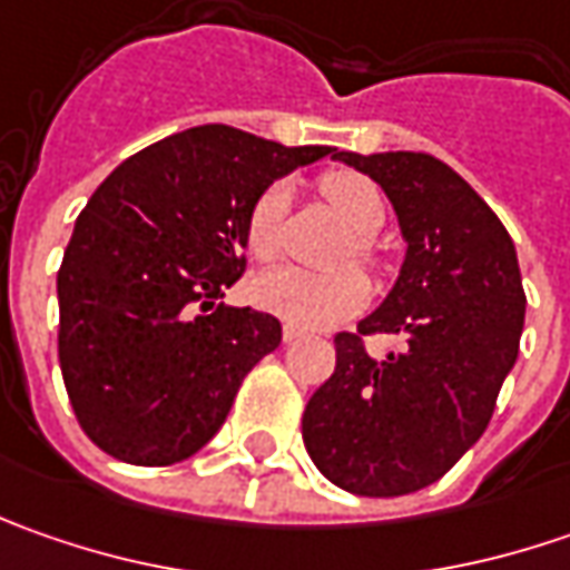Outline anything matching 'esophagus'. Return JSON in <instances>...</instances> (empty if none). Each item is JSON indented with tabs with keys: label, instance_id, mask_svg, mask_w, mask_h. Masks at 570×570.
I'll use <instances>...</instances> for the list:
<instances>
[{
	"label": "esophagus",
	"instance_id": "obj_1",
	"mask_svg": "<svg viewBox=\"0 0 570 570\" xmlns=\"http://www.w3.org/2000/svg\"><path fill=\"white\" fill-rule=\"evenodd\" d=\"M301 336H304V330H301V326H295V323H285V326H282V340L285 342H295V340H301Z\"/></svg>",
	"mask_w": 570,
	"mask_h": 570
}]
</instances>
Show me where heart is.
Segmentation results:
<instances>
[{"mask_svg": "<svg viewBox=\"0 0 570 570\" xmlns=\"http://www.w3.org/2000/svg\"><path fill=\"white\" fill-rule=\"evenodd\" d=\"M323 206L352 230L336 253V263L355 259L364 269H377V250L371 234L383 228L386 206L381 189L358 170H330L317 180ZM288 187H266L247 212L244 247L256 263H273L282 253V228L288 212ZM253 301L301 330H320L345 317H355L367 304V278L355 269L333 273H304V269H275L253 282Z\"/></svg>", "mask_w": 570, "mask_h": 570, "instance_id": "heart-1", "label": "heart"}]
</instances>
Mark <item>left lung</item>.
Here are the masks:
<instances>
[{
    "label": "left lung",
    "mask_w": 570,
    "mask_h": 570,
    "mask_svg": "<svg viewBox=\"0 0 570 570\" xmlns=\"http://www.w3.org/2000/svg\"><path fill=\"white\" fill-rule=\"evenodd\" d=\"M400 215L403 269L358 333H336V371L301 419L317 470L345 492L425 489L482 438L517 362L527 295L514 240L485 199L425 151L355 155ZM396 332L403 353L374 360L363 340Z\"/></svg>",
    "instance_id": "obj_1"
}]
</instances>
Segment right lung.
<instances>
[{"mask_svg":"<svg viewBox=\"0 0 570 570\" xmlns=\"http://www.w3.org/2000/svg\"><path fill=\"white\" fill-rule=\"evenodd\" d=\"M330 145H285L222 122L126 158L88 199L56 275L59 367L81 431L132 466H170L225 425L282 323L215 304L247 266L256 196Z\"/></svg>","mask_w":570,"mask_h":570,"instance_id":"right-lung-1","label":"right lung"}]
</instances>
